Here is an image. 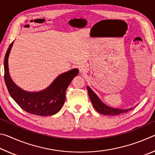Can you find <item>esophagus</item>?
I'll use <instances>...</instances> for the list:
<instances>
[{
  "label": "esophagus",
  "mask_w": 155,
  "mask_h": 155,
  "mask_svg": "<svg viewBox=\"0 0 155 155\" xmlns=\"http://www.w3.org/2000/svg\"><path fill=\"white\" fill-rule=\"evenodd\" d=\"M86 72V70L85 69V68H81V69H80V72L81 73H84Z\"/></svg>",
  "instance_id": "obj_1"
}]
</instances>
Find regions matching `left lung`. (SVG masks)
<instances>
[{"mask_svg":"<svg viewBox=\"0 0 155 155\" xmlns=\"http://www.w3.org/2000/svg\"><path fill=\"white\" fill-rule=\"evenodd\" d=\"M87 89L94 108L100 114L107 115H117L122 114L123 113H127L134 108V107H130L128 109H117L107 106L99 98V97L94 92V91L89 86H87Z\"/></svg>","mask_w":155,"mask_h":155,"instance_id":"1","label":"left lung"}]
</instances>
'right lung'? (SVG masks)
Here are the masks:
<instances>
[{
	"mask_svg": "<svg viewBox=\"0 0 155 155\" xmlns=\"http://www.w3.org/2000/svg\"><path fill=\"white\" fill-rule=\"evenodd\" d=\"M14 41L10 44L4 60L5 82L12 98L25 111L29 114L48 116L56 114L65 101V91L73 78L78 74L74 68L59 75L48 87L39 91H27L18 87L9 74L8 59Z\"/></svg>",
	"mask_w": 155,
	"mask_h": 155,
	"instance_id": "obj_1",
	"label": "right lung"
}]
</instances>
